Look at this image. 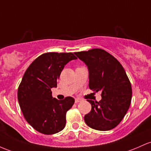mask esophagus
I'll use <instances>...</instances> for the list:
<instances>
[{"instance_id": "34e87169", "label": "esophagus", "mask_w": 151, "mask_h": 151, "mask_svg": "<svg viewBox=\"0 0 151 151\" xmlns=\"http://www.w3.org/2000/svg\"><path fill=\"white\" fill-rule=\"evenodd\" d=\"M82 100H80V99L79 98H76L75 99V103H79V102H80Z\"/></svg>"}]
</instances>
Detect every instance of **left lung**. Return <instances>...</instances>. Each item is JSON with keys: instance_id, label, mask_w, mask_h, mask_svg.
Returning a JSON list of instances; mask_svg holds the SVG:
<instances>
[{"instance_id": "left-lung-1", "label": "left lung", "mask_w": 151, "mask_h": 151, "mask_svg": "<svg viewBox=\"0 0 151 151\" xmlns=\"http://www.w3.org/2000/svg\"><path fill=\"white\" fill-rule=\"evenodd\" d=\"M74 54L87 66L89 89L102 92L100 102L87 100L92 110L84 115L85 123L94 130H112L121 122L131 102V84L125 69L113 56L103 49H93Z\"/></svg>"}]
</instances>
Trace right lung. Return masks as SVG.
I'll return each mask as SVG.
<instances>
[{"mask_svg": "<svg viewBox=\"0 0 151 151\" xmlns=\"http://www.w3.org/2000/svg\"><path fill=\"white\" fill-rule=\"evenodd\" d=\"M77 58L72 53L49 52L41 54L31 64L18 89L19 105L26 121L45 135L60 132L66 125V113L74 103L72 97L59 100L51 89L64 66Z\"/></svg>", "mask_w": 151, "mask_h": 151, "instance_id": "right-lung-1", "label": "right lung"}]
</instances>
